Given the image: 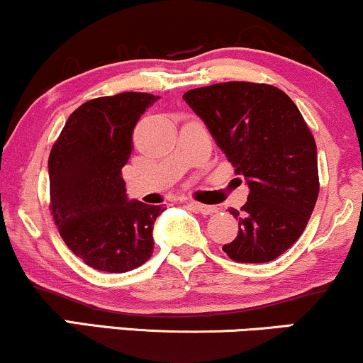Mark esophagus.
<instances>
[{"label": "esophagus", "instance_id": "obj_1", "mask_svg": "<svg viewBox=\"0 0 363 363\" xmlns=\"http://www.w3.org/2000/svg\"><path fill=\"white\" fill-rule=\"evenodd\" d=\"M189 206L194 209V211L201 213V215H213V213L218 211V208L215 206H208V204H201L198 201H191Z\"/></svg>", "mask_w": 363, "mask_h": 363}]
</instances>
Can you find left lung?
I'll use <instances>...</instances> for the list:
<instances>
[{"instance_id":"left-lung-1","label":"left lung","mask_w":363,"mask_h":363,"mask_svg":"<svg viewBox=\"0 0 363 363\" xmlns=\"http://www.w3.org/2000/svg\"><path fill=\"white\" fill-rule=\"evenodd\" d=\"M182 98L250 189L240 211L231 208L238 235L225 253L242 264L277 259L303 235L320 193L316 142L298 106L276 86L245 81Z\"/></svg>"}]
</instances>
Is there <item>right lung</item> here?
I'll return each mask as SVG.
<instances>
[{"mask_svg": "<svg viewBox=\"0 0 363 363\" xmlns=\"http://www.w3.org/2000/svg\"><path fill=\"white\" fill-rule=\"evenodd\" d=\"M159 96L120 93L81 104L49 155L50 211L65 245L86 265L128 272L154 253L152 228L162 206L126 198L121 169L133 128Z\"/></svg>", "mask_w": 363, "mask_h": 363, "instance_id": "right-lung-1", "label": "right lung"}]
</instances>
